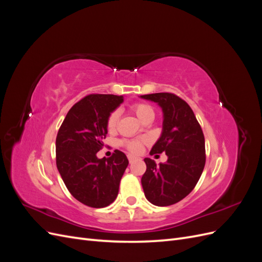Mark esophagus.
Masks as SVG:
<instances>
[{"label":"esophagus","instance_id":"1","mask_svg":"<svg viewBox=\"0 0 262 262\" xmlns=\"http://www.w3.org/2000/svg\"><path fill=\"white\" fill-rule=\"evenodd\" d=\"M128 160H129V162H130V163H132L133 161H136V160H137V157L134 156V155H132V154H129V155H128Z\"/></svg>","mask_w":262,"mask_h":262}]
</instances>
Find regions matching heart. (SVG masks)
Segmentation results:
<instances>
[{"label":"heart","mask_w":262,"mask_h":262,"mask_svg":"<svg viewBox=\"0 0 262 262\" xmlns=\"http://www.w3.org/2000/svg\"><path fill=\"white\" fill-rule=\"evenodd\" d=\"M131 110L136 114V116L143 122L146 119H154L155 113L154 109L149 105L145 104V102H137L131 106ZM119 119V113L117 110L113 112L109 115L107 119V128L108 130H114L117 125ZM121 144L128 148L132 153H140L142 148H143V142L141 140H123L121 141Z\"/></svg>","instance_id":"heart-1"}]
</instances>
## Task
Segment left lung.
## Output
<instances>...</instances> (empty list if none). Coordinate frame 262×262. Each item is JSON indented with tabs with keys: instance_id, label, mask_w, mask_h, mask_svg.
<instances>
[{
	"instance_id": "8db88e82",
	"label": "left lung",
	"mask_w": 262,
	"mask_h": 262,
	"mask_svg": "<svg viewBox=\"0 0 262 262\" xmlns=\"http://www.w3.org/2000/svg\"><path fill=\"white\" fill-rule=\"evenodd\" d=\"M163 110V131L149 154L167 155L156 165L144 158L146 171L141 182L146 199L157 207H167L186 198L199 181L205 165V143L201 126L187 102L171 93L142 95Z\"/></svg>"
}]
</instances>
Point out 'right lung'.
<instances>
[{"mask_svg": "<svg viewBox=\"0 0 262 262\" xmlns=\"http://www.w3.org/2000/svg\"><path fill=\"white\" fill-rule=\"evenodd\" d=\"M123 96L92 94L69 110L57 140L55 157L62 180L76 200L91 208H105L118 195L119 185L129 161L116 149L109 158H98L104 146L109 115Z\"/></svg>", "mask_w": 262, "mask_h": 262, "instance_id": "add662e5", "label": "right lung"}]
</instances>
